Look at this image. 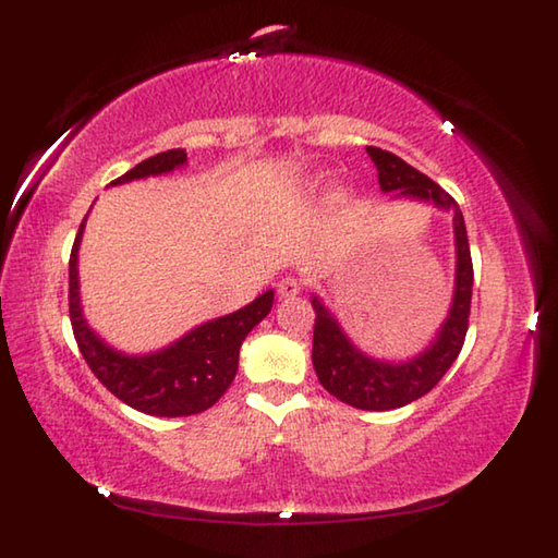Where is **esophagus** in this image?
Returning a JSON list of instances; mask_svg holds the SVG:
<instances>
[{
	"mask_svg": "<svg viewBox=\"0 0 558 558\" xmlns=\"http://www.w3.org/2000/svg\"><path fill=\"white\" fill-rule=\"evenodd\" d=\"M300 290H302V282H300L298 278H292V276L282 278V280L278 282V294H280V300L294 298V294H300Z\"/></svg>",
	"mask_w": 558,
	"mask_h": 558,
	"instance_id": "esophagus-1",
	"label": "esophagus"
}]
</instances>
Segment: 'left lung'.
I'll return each mask as SVG.
<instances>
[{"mask_svg": "<svg viewBox=\"0 0 558 558\" xmlns=\"http://www.w3.org/2000/svg\"><path fill=\"white\" fill-rule=\"evenodd\" d=\"M378 172V186L388 194V201H417L450 213L453 218L456 242V280L448 314L436 328L434 338L405 360H381L362 352L348 338L338 316L328 310L322 294L312 292L316 312L312 362L318 381L330 396L348 402L357 410H396L422 398L441 381V376L458 360L468 333V316L472 300V258L468 244L465 220L460 206L429 177L414 170L412 165L381 148L366 146Z\"/></svg>", "mask_w": 558, "mask_h": 558, "instance_id": "8db88e82", "label": "left lung"}]
</instances>
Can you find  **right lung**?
Masks as SVG:
<instances>
[{
    "label": "right lung",
    "mask_w": 558,
    "mask_h": 558,
    "mask_svg": "<svg viewBox=\"0 0 558 558\" xmlns=\"http://www.w3.org/2000/svg\"><path fill=\"white\" fill-rule=\"evenodd\" d=\"M184 165L186 150H165L138 162L134 170L122 174L110 186L168 174ZM86 220L88 216L81 222L69 258V316L78 350L90 372L129 408L153 414V417H186V414H198L216 405L236 374L244 338L268 316L276 292L266 290L242 310L198 324L160 350L141 354L117 350L93 330L83 314L78 248Z\"/></svg>",
    "instance_id": "right-lung-1"
}]
</instances>
